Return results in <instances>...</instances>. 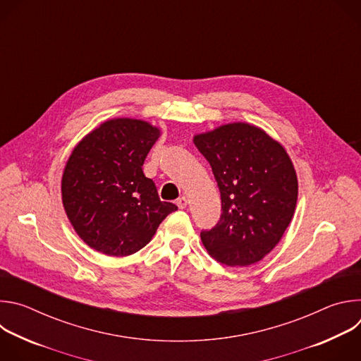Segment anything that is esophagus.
<instances>
[{"instance_id": "34e87169", "label": "esophagus", "mask_w": 361, "mask_h": 361, "mask_svg": "<svg viewBox=\"0 0 361 361\" xmlns=\"http://www.w3.org/2000/svg\"><path fill=\"white\" fill-rule=\"evenodd\" d=\"M176 204H177L178 209H185L187 204H188V198H187L185 195H181V197L176 201Z\"/></svg>"}]
</instances>
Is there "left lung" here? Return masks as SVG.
I'll return each mask as SVG.
<instances>
[{
  "instance_id": "8db88e82",
  "label": "left lung",
  "mask_w": 361,
  "mask_h": 361,
  "mask_svg": "<svg viewBox=\"0 0 361 361\" xmlns=\"http://www.w3.org/2000/svg\"><path fill=\"white\" fill-rule=\"evenodd\" d=\"M192 141L221 195L220 221L201 231L202 245L230 267L259 263L294 216L298 181L288 152L263 128L241 121L195 134Z\"/></svg>"
}]
</instances>
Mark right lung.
<instances>
[{
  "label": "right lung",
  "instance_id": "add662e5",
  "mask_svg": "<svg viewBox=\"0 0 361 361\" xmlns=\"http://www.w3.org/2000/svg\"><path fill=\"white\" fill-rule=\"evenodd\" d=\"M161 130L120 117L97 126L71 151L61 178L66 214L92 250L126 257L147 245L177 205L161 201L142 171Z\"/></svg>",
  "mask_w": 361,
  "mask_h": 361
}]
</instances>
